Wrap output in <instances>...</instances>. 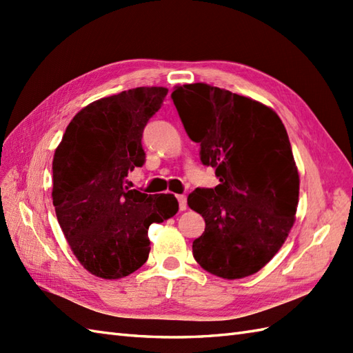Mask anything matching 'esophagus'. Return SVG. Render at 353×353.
Instances as JSON below:
<instances>
[{"label":"esophagus","mask_w":353,"mask_h":353,"mask_svg":"<svg viewBox=\"0 0 353 353\" xmlns=\"http://www.w3.org/2000/svg\"><path fill=\"white\" fill-rule=\"evenodd\" d=\"M177 200H179V209H181V211H185V209L188 208V205H186V196H177Z\"/></svg>","instance_id":"1"}]
</instances>
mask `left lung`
I'll return each instance as SVG.
<instances>
[{
  "instance_id": "1",
  "label": "left lung",
  "mask_w": 353,
  "mask_h": 353,
  "mask_svg": "<svg viewBox=\"0 0 353 353\" xmlns=\"http://www.w3.org/2000/svg\"><path fill=\"white\" fill-rule=\"evenodd\" d=\"M200 161L220 185L197 188L188 205L205 219L192 254L206 272L241 279L259 272L287 239L299 203V172L288 133L265 104L192 83L171 94Z\"/></svg>"
}]
</instances>
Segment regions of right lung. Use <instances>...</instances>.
<instances>
[{
	"mask_svg": "<svg viewBox=\"0 0 353 353\" xmlns=\"http://www.w3.org/2000/svg\"><path fill=\"white\" fill-rule=\"evenodd\" d=\"M167 88H134L97 100L71 119L52 159V205L72 253L89 273L119 279L145 264L148 228L179 211L172 194L129 190L141 139Z\"/></svg>",
	"mask_w": 353,
	"mask_h": 353,
	"instance_id": "1",
	"label": "right lung"
}]
</instances>
